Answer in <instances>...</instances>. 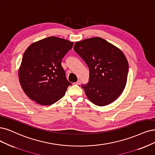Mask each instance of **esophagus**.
I'll use <instances>...</instances> for the list:
<instances>
[{"label": "esophagus", "mask_w": 155, "mask_h": 155, "mask_svg": "<svg viewBox=\"0 0 155 155\" xmlns=\"http://www.w3.org/2000/svg\"><path fill=\"white\" fill-rule=\"evenodd\" d=\"M81 81H80V80H78V81L76 83V84H78V85H79V84H81Z\"/></svg>", "instance_id": "esophagus-1"}]
</instances>
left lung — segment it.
I'll return each mask as SVG.
<instances>
[{"label": "left lung", "mask_w": 155, "mask_h": 155, "mask_svg": "<svg viewBox=\"0 0 155 155\" xmlns=\"http://www.w3.org/2000/svg\"><path fill=\"white\" fill-rule=\"evenodd\" d=\"M74 49L89 68V81L81 85L88 99L101 106L114 102L127 82L129 65L124 53L100 37L77 41Z\"/></svg>", "instance_id": "obj_1"}]
</instances>
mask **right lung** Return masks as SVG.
I'll return each instance as SVG.
<instances>
[{
	"instance_id": "right-lung-1",
	"label": "right lung",
	"mask_w": 155,
	"mask_h": 155,
	"mask_svg": "<svg viewBox=\"0 0 155 155\" xmlns=\"http://www.w3.org/2000/svg\"><path fill=\"white\" fill-rule=\"evenodd\" d=\"M74 43L50 36L31 44L24 53L18 70L21 87L36 103L51 105L65 95L71 83L61 61Z\"/></svg>"
}]
</instances>
